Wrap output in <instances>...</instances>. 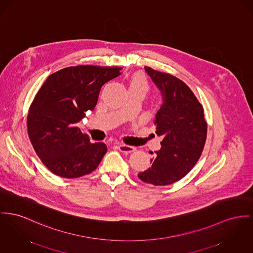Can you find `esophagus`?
<instances>
[{"mask_svg":"<svg viewBox=\"0 0 253 253\" xmlns=\"http://www.w3.org/2000/svg\"><path fill=\"white\" fill-rule=\"evenodd\" d=\"M118 149L120 152H125V153H130V152H134L136 151L134 147L127 146V145H125V144H120L118 146Z\"/></svg>","mask_w":253,"mask_h":253,"instance_id":"34e87169","label":"esophagus"}]
</instances>
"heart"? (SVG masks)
Returning <instances> with one entry per match:
<instances>
[{"label": "heart", "mask_w": 253, "mask_h": 253, "mask_svg": "<svg viewBox=\"0 0 253 253\" xmlns=\"http://www.w3.org/2000/svg\"><path fill=\"white\" fill-rule=\"evenodd\" d=\"M129 89L139 90L146 94L150 90V84L147 77L143 73L134 74L129 83Z\"/></svg>", "instance_id": "b5f03b06"}]
</instances>
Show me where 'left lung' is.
<instances>
[{"instance_id": "8db88e82", "label": "left lung", "mask_w": 253, "mask_h": 253, "mask_svg": "<svg viewBox=\"0 0 253 253\" xmlns=\"http://www.w3.org/2000/svg\"><path fill=\"white\" fill-rule=\"evenodd\" d=\"M161 91L163 104L157 111L156 134L163 136L161 149L154 152L152 166L138 173L145 183L163 186L184 177L202 155L207 135L203 107L192 90L179 79L145 67Z\"/></svg>"}]
</instances>
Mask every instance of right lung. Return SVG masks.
I'll return each mask as SVG.
<instances>
[{"label":"right lung","mask_w":253,"mask_h":253,"mask_svg":"<svg viewBox=\"0 0 253 253\" xmlns=\"http://www.w3.org/2000/svg\"><path fill=\"white\" fill-rule=\"evenodd\" d=\"M121 67L79 65L46 80L30 107L27 126L34 151L52 173L80 177L99 166L104 143H90L77 124L97 104L101 86L121 75Z\"/></svg>","instance_id":"obj_1"}]
</instances>
